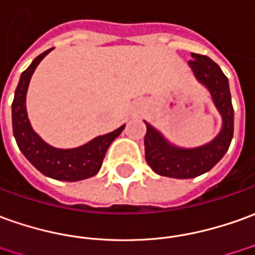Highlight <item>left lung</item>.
Segmentation results:
<instances>
[{"instance_id": "1", "label": "left lung", "mask_w": 255, "mask_h": 255, "mask_svg": "<svg viewBox=\"0 0 255 255\" xmlns=\"http://www.w3.org/2000/svg\"><path fill=\"white\" fill-rule=\"evenodd\" d=\"M189 61L194 75L211 91L214 103L224 118V126L215 140L210 144L183 150L171 145L152 126L147 125L144 136L145 161L152 171L169 178H196L208 172L224 157L233 137V105L228 77L211 58L191 52Z\"/></svg>"}]
</instances>
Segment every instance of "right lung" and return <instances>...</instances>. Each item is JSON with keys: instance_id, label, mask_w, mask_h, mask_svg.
<instances>
[{"instance_id": "obj_1", "label": "right lung", "mask_w": 255, "mask_h": 255, "mask_svg": "<svg viewBox=\"0 0 255 255\" xmlns=\"http://www.w3.org/2000/svg\"><path fill=\"white\" fill-rule=\"evenodd\" d=\"M51 50L44 51L31 62V65L22 73L19 84L15 90V97L12 103V129L19 150L36 169L48 178L76 182L94 176L105 157V152L110 144L122 133L125 126L111 131L104 136H98L90 143L73 150H58L44 143L31 129L27 114H26V93L29 82L36 69Z\"/></svg>"}]
</instances>
